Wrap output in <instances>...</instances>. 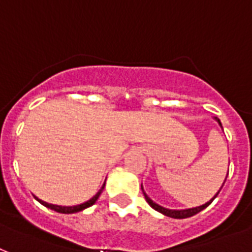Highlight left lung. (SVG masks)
I'll return each mask as SVG.
<instances>
[{
    "label": "left lung",
    "mask_w": 252,
    "mask_h": 252,
    "mask_svg": "<svg viewBox=\"0 0 252 252\" xmlns=\"http://www.w3.org/2000/svg\"><path fill=\"white\" fill-rule=\"evenodd\" d=\"M215 119H217V121H218V122H219V125L222 126V124H220V121H219L218 118H215ZM223 185H224V182H223ZM222 187H220V189H222ZM142 191H143V189H142ZM219 191H220V190H219ZM219 191H218V192H217V194H215V196H214L213 199L209 200V202H207V203H205V205L199 206V207H192V209H186V210H169V209H164V207H162V206L154 203V202H153V200H151L150 198H149V196L146 195V192H145V191H143V195H145V199H146L147 203H149V205H150L151 207H153V209L157 210V211H159V213H162V214H163V215H166V217H170V218L183 219V218H190V217H192V215H195V214H198V213H199V211H202V210H203V209H206V207H207V206H209L210 203H211V202H213V200L215 199V198H217V195H218V194H219Z\"/></svg>",
    "instance_id": "1"
}]
</instances>
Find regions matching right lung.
Here are the masks:
<instances>
[{"label":"right lung","mask_w":252,"mask_h":252,"mask_svg":"<svg viewBox=\"0 0 252 252\" xmlns=\"http://www.w3.org/2000/svg\"><path fill=\"white\" fill-rule=\"evenodd\" d=\"M103 187H105V183H103V186H102V189L99 191H98L95 195L93 196L92 199H89L88 202H85V203H82V205H78V206H71V207H65V206H56V205H50V203H46V202H43V200H39L38 198H37V200H38L39 203H42L45 207H47V209H52L54 210V211H57V213H61V214H73V213H78V211H82V210L88 209V207H90V206H93L95 202H97V199L99 198V195H101L102 190H103Z\"/></svg>","instance_id":"obj_1"}]
</instances>
